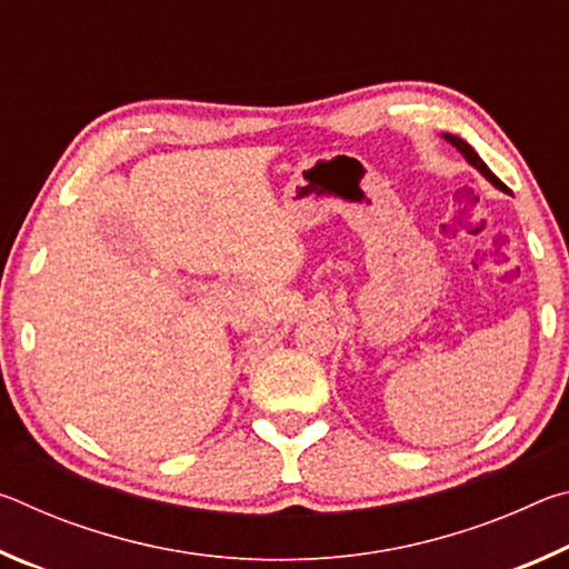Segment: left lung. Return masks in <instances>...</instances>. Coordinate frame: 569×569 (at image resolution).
Masks as SVG:
<instances>
[{
	"mask_svg": "<svg viewBox=\"0 0 569 569\" xmlns=\"http://www.w3.org/2000/svg\"><path fill=\"white\" fill-rule=\"evenodd\" d=\"M447 140L451 142V146H455L459 152H461V156H465L469 162H471V166H475L479 172H481V176H485L489 182H492V186H497L499 190H507V186H505V182L502 180H499L497 176H495V172L492 170H489L487 166H485V160H481L479 156H477V152H475V148H471V146H467V142L465 140H461V138H457V134H447Z\"/></svg>",
	"mask_w": 569,
	"mask_h": 569,
	"instance_id": "left-lung-1",
	"label": "left lung"
}]
</instances>
